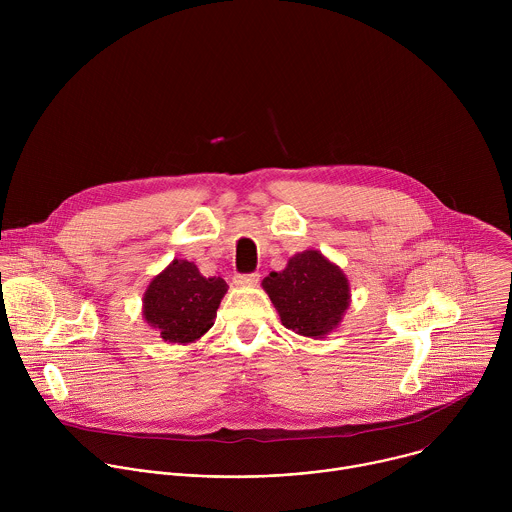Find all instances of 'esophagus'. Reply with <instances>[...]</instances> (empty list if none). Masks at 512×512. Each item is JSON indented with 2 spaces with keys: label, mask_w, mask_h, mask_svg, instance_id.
Segmentation results:
<instances>
[{
  "label": "esophagus",
  "mask_w": 512,
  "mask_h": 512,
  "mask_svg": "<svg viewBox=\"0 0 512 512\" xmlns=\"http://www.w3.org/2000/svg\"><path fill=\"white\" fill-rule=\"evenodd\" d=\"M259 283V273H249V275H237L235 285L239 287H253Z\"/></svg>",
  "instance_id": "obj_1"
}]
</instances>
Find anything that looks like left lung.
<instances>
[{"label":"left lung","instance_id":"1","mask_svg":"<svg viewBox=\"0 0 512 512\" xmlns=\"http://www.w3.org/2000/svg\"><path fill=\"white\" fill-rule=\"evenodd\" d=\"M261 285L281 324L314 340L334 332L350 306L346 273L316 249L289 257L285 269L271 271Z\"/></svg>","mask_w":512,"mask_h":512}]
</instances>
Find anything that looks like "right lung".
Instances as JSON below:
<instances>
[{
    "mask_svg": "<svg viewBox=\"0 0 512 512\" xmlns=\"http://www.w3.org/2000/svg\"><path fill=\"white\" fill-rule=\"evenodd\" d=\"M223 277H204L192 261L174 259L143 291L141 316L168 344H192L214 324L227 294Z\"/></svg>",
    "mask_w": 512,
    "mask_h": 512,
    "instance_id": "right-lung-1",
    "label": "right lung"
}]
</instances>
